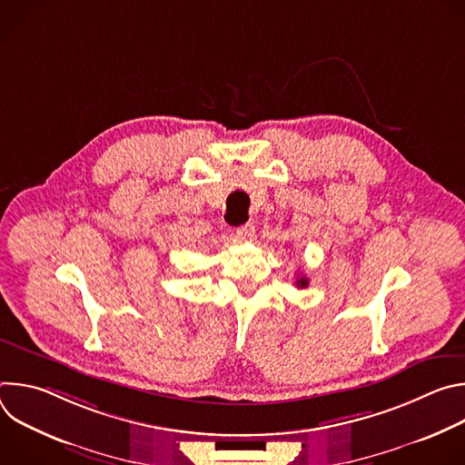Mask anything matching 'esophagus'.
I'll return each mask as SVG.
<instances>
[{
	"label": "esophagus",
	"mask_w": 465,
	"mask_h": 465,
	"mask_svg": "<svg viewBox=\"0 0 465 465\" xmlns=\"http://www.w3.org/2000/svg\"><path fill=\"white\" fill-rule=\"evenodd\" d=\"M235 233L241 241H252L253 235H255V228H253V224H242V226L237 228Z\"/></svg>",
	"instance_id": "obj_1"
}]
</instances>
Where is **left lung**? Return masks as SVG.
I'll return each instance as SVG.
<instances>
[{
  "mask_svg": "<svg viewBox=\"0 0 465 465\" xmlns=\"http://www.w3.org/2000/svg\"><path fill=\"white\" fill-rule=\"evenodd\" d=\"M307 285H309L307 276H298V280H296V287H298V289H305Z\"/></svg>",
  "mask_w": 465,
  "mask_h": 465,
  "instance_id": "left-lung-1",
  "label": "left lung"
}]
</instances>
